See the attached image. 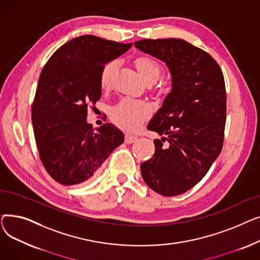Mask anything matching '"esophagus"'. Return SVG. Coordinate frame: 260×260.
I'll use <instances>...</instances> for the list:
<instances>
[{
    "instance_id": "34e87169",
    "label": "esophagus",
    "mask_w": 260,
    "mask_h": 260,
    "mask_svg": "<svg viewBox=\"0 0 260 260\" xmlns=\"http://www.w3.org/2000/svg\"><path fill=\"white\" fill-rule=\"evenodd\" d=\"M136 140H137V136H134V135H125V143L132 144V143H134Z\"/></svg>"
}]
</instances>
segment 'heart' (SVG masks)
<instances>
[{"label":"heart","instance_id":"1","mask_svg":"<svg viewBox=\"0 0 260 260\" xmlns=\"http://www.w3.org/2000/svg\"><path fill=\"white\" fill-rule=\"evenodd\" d=\"M135 63L145 82H155L162 73L160 64L149 57H140ZM117 70L118 61L116 60L108 62L103 66L100 74V84L103 89L112 87ZM149 114H151V108L146 103L125 98L112 107L109 115L118 127L124 131H134L139 127Z\"/></svg>","mask_w":260,"mask_h":260}]
</instances>
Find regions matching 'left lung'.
Wrapping results in <instances>:
<instances>
[{"mask_svg": "<svg viewBox=\"0 0 260 260\" xmlns=\"http://www.w3.org/2000/svg\"><path fill=\"white\" fill-rule=\"evenodd\" d=\"M135 47L165 62L172 76V90L147 125L162 138L154 140L153 158L140 166L143 180L163 196L180 195L206 176L221 152L223 75L208 52L181 39H146Z\"/></svg>", "mask_w": 260, "mask_h": 260, "instance_id": "8db88e82", "label": "left lung"}]
</instances>
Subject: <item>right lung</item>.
Segmentation results:
<instances>
[{
  "mask_svg": "<svg viewBox=\"0 0 260 260\" xmlns=\"http://www.w3.org/2000/svg\"><path fill=\"white\" fill-rule=\"evenodd\" d=\"M123 44L91 35L72 39L52 53L40 75L31 108L39 155L57 182H88L102 163L124 141L111 123L94 131L87 107L101 98L103 66L126 52Z\"/></svg>",
  "mask_w": 260,
  "mask_h": 260,
  "instance_id": "1",
  "label": "right lung"
}]
</instances>
